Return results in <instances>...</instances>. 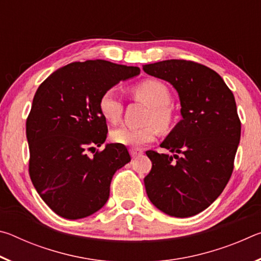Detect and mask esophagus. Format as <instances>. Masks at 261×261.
<instances>
[{
  "label": "esophagus",
  "mask_w": 261,
  "mask_h": 261,
  "mask_svg": "<svg viewBox=\"0 0 261 261\" xmlns=\"http://www.w3.org/2000/svg\"><path fill=\"white\" fill-rule=\"evenodd\" d=\"M130 154L132 158H138L141 155V154H143V149L138 148V147H132V148H130Z\"/></svg>",
  "instance_id": "obj_1"
}]
</instances>
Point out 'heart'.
Wrapping results in <instances>:
<instances>
[{
    "label": "heart",
    "instance_id": "obj_1",
    "mask_svg": "<svg viewBox=\"0 0 261 261\" xmlns=\"http://www.w3.org/2000/svg\"><path fill=\"white\" fill-rule=\"evenodd\" d=\"M132 94L136 99L148 105L151 109L143 126L116 127L110 132L113 141L126 146H141L155 139L158 127L167 130L173 122V112L170 108L171 94L165 84L158 79H146L132 87ZM100 114L109 123H116L121 118L123 103L115 88H109L101 94L99 99Z\"/></svg>",
    "mask_w": 261,
    "mask_h": 261
}]
</instances>
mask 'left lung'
<instances>
[{
	"label": "left lung",
	"instance_id": "8db88e82",
	"mask_svg": "<svg viewBox=\"0 0 261 261\" xmlns=\"http://www.w3.org/2000/svg\"><path fill=\"white\" fill-rule=\"evenodd\" d=\"M143 69L176 88L183 117L160 145L174 155L146 152L152 169L145 189L163 213L189 218L206 210L230 179L241 139L235 98L219 73L197 62L167 60Z\"/></svg>",
	"mask_w": 261,
	"mask_h": 261
}]
</instances>
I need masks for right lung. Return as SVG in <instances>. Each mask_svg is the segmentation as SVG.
<instances>
[{"label":"right lung","mask_w":261,"mask_h":261,"mask_svg":"<svg viewBox=\"0 0 261 261\" xmlns=\"http://www.w3.org/2000/svg\"><path fill=\"white\" fill-rule=\"evenodd\" d=\"M139 73L138 67L103 60L73 62L53 72L35 92L26 120L29 173L39 196L57 215L83 219L107 202L115 171L131 158L121 144L87 154L107 138L99 99Z\"/></svg>","instance_id":"obj_1"}]
</instances>
